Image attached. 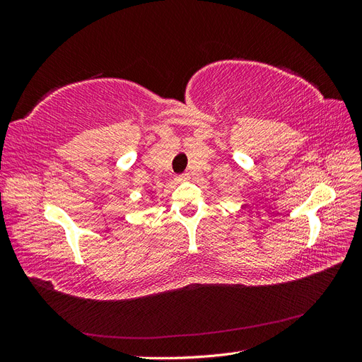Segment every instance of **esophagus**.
Here are the masks:
<instances>
[{"label":"esophagus","instance_id":"esophagus-1","mask_svg":"<svg viewBox=\"0 0 362 362\" xmlns=\"http://www.w3.org/2000/svg\"><path fill=\"white\" fill-rule=\"evenodd\" d=\"M175 180H177V182H185V181H189V180H190V175H189V173L178 175V177L175 178Z\"/></svg>","mask_w":362,"mask_h":362}]
</instances>
